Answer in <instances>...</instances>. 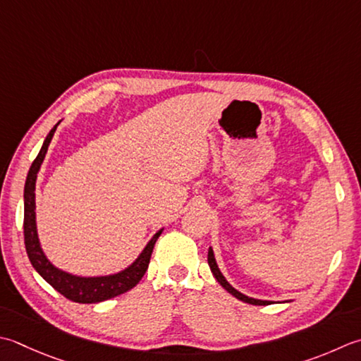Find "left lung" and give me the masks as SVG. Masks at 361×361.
Returning <instances> with one entry per match:
<instances>
[{"label":"left lung","mask_w":361,"mask_h":361,"mask_svg":"<svg viewBox=\"0 0 361 361\" xmlns=\"http://www.w3.org/2000/svg\"><path fill=\"white\" fill-rule=\"evenodd\" d=\"M208 264H209L211 272H213V275H214V279L219 281V285H221L225 289V291H228L231 295H235L236 299L243 300L245 303H250V305H271V303H274V300H261V299H255V298H249V295L239 293L236 288H233L228 283V280L224 277V274L221 272V269H219L217 261L214 258L213 247H209V249H208ZM286 302H289V300H286Z\"/></svg>","instance_id":"1"}]
</instances>
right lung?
I'll use <instances>...</instances> for the list:
<instances>
[{"mask_svg": "<svg viewBox=\"0 0 361 361\" xmlns=\"http://www.w3.org/2000/svg\"><path fill=\"white\" fill-rule=\"evenodd\" d=\"M61 120L56 123L51 131L44 140L37 158L34 159L32 166L27 172L26 183H25V221H23V230H25V247L27 258H30L31 264L39 275L44 279L47 283L51 285L56 291L61 293L63 298H67L78 303H97L116 298V295L123 294L130 291L131 288L136 286L150 263V257L153 252L154 243L162 233L161 228L152 236L150 241L139 253L137 258L128 264L125 269L108 274V275H76L72 272H67L61 269V267L54 266L49 258L45 255L44 249H42L39 231H37V221H35V183H37V175L42 167V162L45 159V154L48 150V145L51 142L54 136V131L58 128Z\"/></svg>", "mask_w": 361, "mask_h": 361, "instance_id": "1", "label": "right lung"}]
</instances>
